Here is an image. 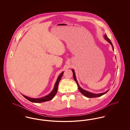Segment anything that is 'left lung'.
Segmentation results:
<instances>
[{
	"mask_svg": "<svg viewBox=\"0 0 130 130\" xmlns=\"http://www.w3.org/2000/svg\"><path fill=\"white\" fill-rule=\"evenodd\" d=\"M104 39L106 41H107L111 45V46H112V50L113 51V45L112 44L110 39L107 37V35H104ZM72 72H73V77H74V80L76 82L77 85V86L78 88V90L80 92V93L84 95V96H86L87 98H97V97H99V96H101L103 95H104L105 93H107L108 92L109 90L107 91L106 92H105L104 93H91V92H88L87 91H86L85 90H83L82 88H81L80 86L79 85V84L77 82V81L76 80V76H75V72H74V69H72Z\"/></svg>",
	"mask_w": 130,
	"mask_h": 130,
	"instance_id": "8db88e82",
	"label": "left lung"
}]
</instances>
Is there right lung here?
<instances>
[{"label":"right lung","mask_w":130,"mask_h":130,"mask_svg":"<svg viewBox=\"0 0 130 130\" xmlns=\"http://www.w3.org/2000/svg\"><path fill=\"white\" fill-rule=\"evenodd\" d=\"M63 73H64V72H62L59 75V76L57 77V80L56 81V83L55 84V86H54L53 90L47 95L45 96L42 97V98H31L30 97L27 96L25 95H23V94H22V95L25 98V99L29 100L31 102H34V103H41V102H46V101H48L51 100V99H52L54 98V97L55 96L56 93L57 92L58 85L59 81L61 78V77H62V75L63 74Z\"/></svg>","instance_id":"obj_1"}]
</instances>
